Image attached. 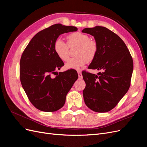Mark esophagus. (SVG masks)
<instances>
[{"label":"esophagus","instance_id":"obj_1","mask_svg":"<svg viewBox=\"0 0 147 147\" xmlns=\"http://www.w3.org/2000/svg\"><path fill=\"white\" fill-rule=\"evenodd\" d=\"M78 77L79 78H82V72L80 70H78Z\"/></svg>","mask_w":147,"mask_h":147}]
</instances>
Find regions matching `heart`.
<instances>
[{
	"label": "heart",
	"instance_id": "1",
	"mask_svg": "<svg viewBox=\"0 0 147 147\" xmlns=\"http://www.w3.org/2000/svg\"><path fill=\"white\" fill-rule=\"evenodd\" d=\"M67 38V43L59 38L54 43L56 54L63 61L69 58V48L77 47L75 52L77 57L67 62L65 65L67 69L79 70L88 61H92L95 58L98 52V45L94 40H91L88 35L77 32L69 34Z\"/></svg>",
	"mask_w": 147,
	"mask_h": 147
}]
</instances>
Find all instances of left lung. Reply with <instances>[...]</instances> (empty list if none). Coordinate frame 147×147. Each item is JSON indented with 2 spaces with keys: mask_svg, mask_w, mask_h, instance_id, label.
<instances>
[{
  "mask_svg": "<svg viewBox=\"0 0 147 147\" xmlns=\"http://www.w3.org/2000/svg\"><path fill=\"white\" fill-rule=\"evenodd\" d=\"M82 32L94 37L98 52L88 69L101 70L97 75L83 71L86 87L83 91L85 104L99 113L116 107L131 85L133 61L126 44L118 35L102 26L85 28Z\"/></svg>",
  "mask_w": 147,
  "mask_h": 147,
  "instance_id": "obj_1",
  "label": "left lung"
}]
</instances>
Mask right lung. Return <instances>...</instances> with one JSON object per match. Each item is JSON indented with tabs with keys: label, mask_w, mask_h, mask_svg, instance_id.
I'll return each instance as SVG.
<instances>
[{
	"label": "right lung",
	"mask_w": 147,
	"mask_h": 147,
	"mask_svg": "<svg viewBox=\"0 0 147 147\" xmlns=\"http://www.w3.org/2000/svg\"><path fill=\"white\" fill-rule=\"evenodd\" d=\"M77 30L74 26L52 25L35 34L22 54V86L30 102L40 110L51 112L63 107L67 94L78 79L74 69L56 72L64 64L54 50V43L61 34Z\"/></svg>",
	"instance_id": "1"
}]
</instances>
